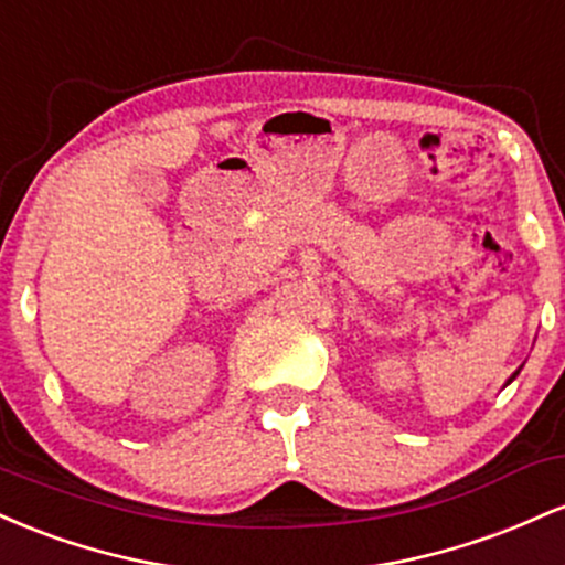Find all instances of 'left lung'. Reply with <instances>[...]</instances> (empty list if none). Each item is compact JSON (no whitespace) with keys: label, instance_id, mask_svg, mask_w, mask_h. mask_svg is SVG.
Returning <instances> with one entry per match:
<instances>
[{"label":"left lung","instance_id":"left-lung-1","mask_svg":"<svg viewBox=\"0 0 565 565\" xmlns=\"http://www.w3.org/2000/svg\"><path fill=\"white\" fill-rule=\"evenodd\" d=\"M518 372H521V369H518ZM518 372H512V374H510V380H508V382H504V385H510V382H512V380H515V377H518Z\"/></svg>","mask_w":565,"mask_h":565}]
</instances>
